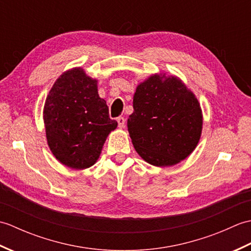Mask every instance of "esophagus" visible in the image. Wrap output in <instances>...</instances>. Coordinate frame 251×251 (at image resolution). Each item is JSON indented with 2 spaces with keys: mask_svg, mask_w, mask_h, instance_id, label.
Returning <instances> with one entry per match:
<instances>
[{
  "mask_svg": "<svg viewBox=\"0 0 251 251\" xmlns=\"http://www.w3.org/2000/svg\"><path fill=\"white\" fill-rule=\"evenodd\" d=\"M116 121H117V123H119L120 128H124V126H125V119H124V117H122V116L117 117Z\"/></svg>",
  "mask_w": 251,
  "mask_h": 251,
  "instance_id": "esophagus-1",
  "label": "esophagus"
}]
</instances>
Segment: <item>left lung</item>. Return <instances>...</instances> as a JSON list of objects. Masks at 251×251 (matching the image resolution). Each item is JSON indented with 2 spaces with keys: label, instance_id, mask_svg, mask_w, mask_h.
<instances>
[{
  "label": "left lung",
  "instance_id": "left-lung-1",
  "mask_svg": "<svg viewBox=\"0 0 251 251\" xmlns=\"http://www.w3.org/2000/svg\"><path fill=\"white\" fill-rule=\"evenodd\" d=\"M132 105L127 127L147 163L174 166L195 150L202 129L201 104L179 77L166 73L149 76L137 86Z\"/></svg>",
  "mask_w": 251,
  "mask_h": 251
}]
</instances>
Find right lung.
I'll list each match as a JSON object with an SVG mask.
<instances>
[{
  "instance_id": "right-lung-1",
  "label": "right lung",
  "mask_w": 251,
  "mask_h": 251,
  "mask_svg": "<svg viewBox=\"0 0 251 251\" xmlns=\"http://www.w3.org/2000/svg\"><path fill=\"white\" fill-rule=\"evenodd\" d=\"M98 81L82 68L63 72L45 100L43 120L51 153L65 166L86 169L97 162L117 122L109 117Z\"/></svg>"
}]
</instances>
